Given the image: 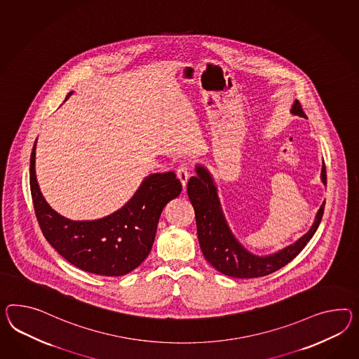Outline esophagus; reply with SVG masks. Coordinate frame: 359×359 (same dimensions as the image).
Returning a JSON list of instances; mask_svg holds the SVG:
<instances>
[{
    "label": "esophagus",
    "mask_w": 359,
    "mask_h": 359,
    "mask_svg": "<svg viewBox=\"0 0 359 359\" xmlns=\"http://www.w3.org/2000/svg\"><path fill=\"white\" fill-rule=\"evenodd\" d=\"M177 178L181 181V184H182L184 189L187 181H189V172H187V168H186V166H180V168L177 169Z\"/></svg>",
    "instance_id": "esophagus-1"
}]
</instances>
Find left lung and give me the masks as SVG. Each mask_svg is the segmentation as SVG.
<instances>
[{
	"label": "left lung",
	"mask_w": 359,
	"mask_h": 359,
	"mask_svg": "<svg viewBox=\"0 0 359 359\" xmlns=\"http://www.w3.org/2000/svg\"><path fill=\"white\" fill-rule=\"evenodd\" d=\"M290 113L293 116L306 118L301 104L295 100ZM196 175L190 178L187 184V194L193 204L196 219L198 239L205 260L221 273L236 278H252L266 276L292 262L313 238L315 231L322 221L325 202L316 212L313 225L301 238L272 254L257 255L245 248L234 236L229 222L222 211L219 189L208 168L203 164H195ZM320 180L327 186V172L323 161Z\"/></svg>",
	"instance_id": "left-lung-1"
}]
</instances>
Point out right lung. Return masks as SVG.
I'll return each instance as SVG.
<instances>
[{
	"label": "right lung",
	"instance_id": "obj_1",
	"mask_svg": "<svg viewBox=\"0 0 359 359\" xmlns=\"http://www.w3.org/2000/svg\"><path fill=\"white\" fill-rule=\"evenodd\" d=\"M36 142L29 158V187L39 225L52 248L69 263L99 276H123L140 266L154 245L161 212L182 190L175 172L144 177L129 202L108 216L70 220L48 204L39 187Z\"/></svg>",
	"mask_w": 359,
	"mask_h": 359
}]
</instances>
